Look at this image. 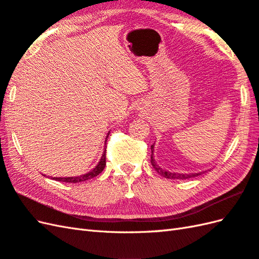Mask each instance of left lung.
Listing matches in <instances>:
<instances>
[{"instance_id": "left-lung-1", "label": "left lung", "mask_w": 259, "mask_h": 259, "mask_svg": "<svg viewBox=\"0 0 259 259\" xmlns=\"http://www.w3.org/2000/svg\"><path fill=\"white\" fill-rule=\"evenodd\" d=\"M153 151H154V144H152V146H151V164L155 169V171H157L159 174H161V176L163 177V178L173 179V180H176V179H178V180H185V179L197 177V176H200V174L202 173V172H198V173H178V172H170V171H166L164 169H162V167H160L157 164V162H155V160L153 158Z\"/></svg>"}]
</instances>
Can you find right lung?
<instances>
[{"label": "right lung", "mask_w": 259, "mask_h": 259, "mask_svg": "<svg viewBox=\"0 0 259 259\" xmlns=\"http://www.w3.org/2000/svg\"><path fill=\"white\" fill-rule=\"evenodd\" d=\"M109 135H107V138ZM107 138H106V141L107 142ZM106 166V148H105V151L102 152L101 155V159L98 162V164L96 165L93 170H90L89 172L85 173V174H81V176H78V177H68V178H53V180H56V181H61V182H66V183H79V182H83V181H87V180L93 179L95 177H97L99 173L102 172V170L105 169Z\"/></svg>", "instance_id": "obj_1"}]
</instances>
